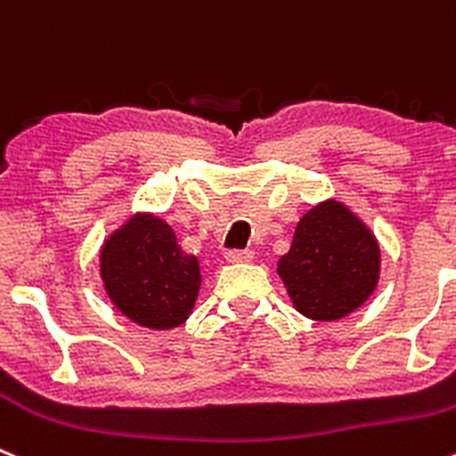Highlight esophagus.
I'll list each match as a JSON object with an SVG mask.
<instances>
[{"label":"esophagus","mask_w":456,"mask_h":456,"mask_svg":"<svg viewBox=\"0 0 456 456\" xmlns=\"http://www.w3.org/2000/svg\"><path fill=\"white\" fill-rule=\"evenodd\" d=\"M227 258L229 263H245V261H252L254 258V252L252 249H232V252H227Z\"/></svg>","instance_id":"34e87169"}]
</instances>
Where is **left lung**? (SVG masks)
<instances>
[{
	"instance_id": "1",
	"label": "left lung",
	"mask_w": 456,
	"mask_h": 456,
	"mask_svg": "<svg viewBox=\"0 0 456 456\" xmlns=\"http://www.w3.org/2000/svg\"><path fill=\"white\" fill-rule=\"evenodd\" d=\"M279 276L301 314L317 322L346 317L373 295L380 279V245L342 202L329 200L299 220Z\"/></svg>"
}]
</instances>
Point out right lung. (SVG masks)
<instances>
[{"instance_id": "add662e5", "label": "right lung", "mask_w": 456, "mask_h": 456, "mask_svg": "<svg viewBox=\"0 0 456 456\" xmlns=\"http://www.w3.org/2000/svg\"><path fill=\"white\" fill-rule=\"evenodd\" d=\"M101 279L112 304L146 329H175L193 310L200 263L182 252L175 232L151 214H137L105 240Z\"/></svg>"}]
</instances>
